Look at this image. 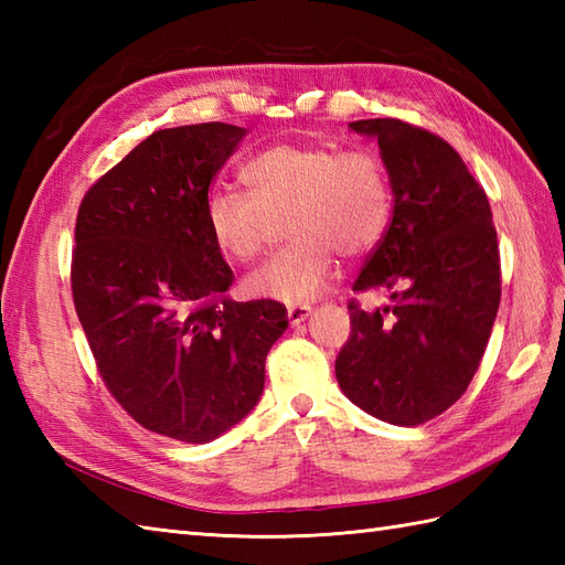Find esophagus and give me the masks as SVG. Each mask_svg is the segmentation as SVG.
I'll use <instances>...</instances> for the list:
<instances>
[{
  "label": "esophagus",
  "mask_w": 565,
  "mask_h": 565,
  "mask_svg": "<svg viewBox=\"0 0 565 565\" xmlns=\"http://www.w3.org/2000/svg\"><path fill=\"white\" fill-rule=\"evenodd\" d=\"M310 313H313V308H310V306H294V308H289V313H286V318H289V322L296 328V326H301V322Z\"/></svg>",
  "instance_id": "esophagus-1"
}]
</instances>
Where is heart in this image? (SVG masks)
Wrapping results in <instances>:
<instances>
[{"mask_svg":"<svg viewBox=\"0 0 565 565\" xmlns=\"http://www.w3.org/2000/svg\"><path fill=\"white\" fill-rule=\"evenodd\" d=\"M243 177L249 194L215 189L206 199V227L215 247L235 262H249L286 221L296 239L245 279V294L259 301H316L338 274V255H371L391 225L386 167L369 150L276 142L247 162Z\"/></svg>","mask_w":565,"mask_h":565,"instance_id":"b5f03b06","label":"heart"}]
</instances>
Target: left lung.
Wrapping results in <instances>:
<instances>
[{"label":"left lung","instance_id":"left-lung-1","mask_svg":"<svg viewBox=\"0 0 565 565\" xmlns=\"http://www.w3.org/2000/svg\"><path fill=\"white\" fill-rule=\"evenodd\" d=\"M350 128L379 142L393 191L388 231L352 289L388 303H350L334 374L364 413L415 427L459 401L483 359L500 306L493 213L447 140L398 118Z\"/></svg>","mask_w":565,"mask_h":565}]
</instances>
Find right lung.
I'll use <instances>...</instances> for the list:
<instances>
[{
  "label": "right lung",
  "mask_w": 565,
  "mask_h": 565,
  "mask_svg": "<svg viewBox=\"0 0 565 565\" xmlns=\"http://www.w3.org/2000/svg\"><path fill=\"white\" fill-rule=\"evenodd\" d=\"M247 136L231 124L154 130L82 199L72 298L97 369L150 431L206 444L259 403L286 308L237 303L206 227L213 177Z\"/></svg>",
  "instance_id": "right-lung-1"
}]
</instances>
